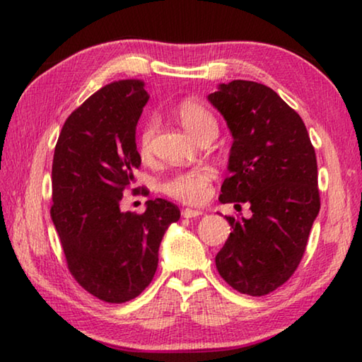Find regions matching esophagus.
<instances>
[{
    "mask_svg": "<svg viewBox=\"0 0 362 362\" xmlns=\"http://www.w3.org/2000/svg\"><path fill=\"white\" fill-rule=\"evenodd\" d=\"M203 211H199V209H183L182 211V216L185 217V218H193V217H199V216H203Z\"/></svg>",
    "mask_w": 362,
    "mask_h": 362,
    "instance_id": "34e87169",
    "label": "esophagus"
}]
</instances>
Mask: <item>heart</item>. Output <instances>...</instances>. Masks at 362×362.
<instances>
[{
    "label": "heart",
    "mask_w": 362,
    "mask_h": 362,
    "mask_svg": "<svg viewBox=\"0 0 362 362\" xmlns=\"http://www.w3.org/2000/svg\"><path fill=\"white\" fill-rule=\"evenodd\" d=\"M180 124L185 127L188 134H192L194 139H201L207 134H217V121L214 118L209 110H206L199 103L187 100L182 102L177 108ZM156 124L150 119L144 126L140 134L139 148L142 155H148L151 148V140L155 137ZM216 173L211 168L201 166L189 170H182L163 183L164 193L173 196V198L188 204H198L204 201L209 194V185Z\"/></svg>",
    "instance_id": "b5f03b06"
}]
</instances>
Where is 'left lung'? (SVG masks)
<instances>
[{"label":"left lung","instance_id":"left-lung-1","mask_svg":"<svg viewBox=\"0 0 362 362\" xmlns=\"http://www.w3.org/2000/svg\"><path fill=\"white\" fill-rule=\"evenodd\" d=\"M233 137L220 203H247L249 218L231 225L216 265L233 289L260 297L289 279L320 214L317 164L296 110L254 81L235 79L207 95Z\"/></svg>","mask_w":362,"mask_h":362}]
</instances>
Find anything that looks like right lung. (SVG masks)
<instances>
[{
	"instance_id": "obj_1",
	"label": "right lung",
	"mask_w": 362,
	"mask_h": 362,
	"mask_svg": "<svg viewBox=\"0 0 362 362\" xmlns=\"http://www.w3.org/2000/svg\"><path fill=\"white\" fill-rule=\"evenodd\" d=\"M146 100L139 79L103 86L69 116L54 150L51 217L66 265L108 303L129 302L151 283L164 233L180 218L161 198L140 216L119 207L142 161L136 129Z\"/></svg>"
}]
</instances>
